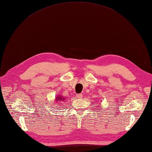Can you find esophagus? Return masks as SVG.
<instances>
[{"label":"esophagus","mask_w":152,"mask_h":152,"mask_svg":"<svg viewBox=\"0 0 152 152\" xmlns=\"http://www.w3.org/2000/svg\"><path fill=\"white\" fill-rule=\"evenodd\" d=\"M83 96V94H76V97L78 98V99H80V98H82Z\"/></svg>","instance_id":"34e87169"}]
</instances>
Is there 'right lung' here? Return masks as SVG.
Returning a JSON list of instances; mask_svg holds the SVG:
<instances>
[{
    "label": "right lung",
    "mask_w": 152,
    "mask_h": 152,
    "mask_svg": "<svg viewBox=\"0 0 152 152\" xmlns=\"http://www.w3.org/2000/svg\"><path fill=\"white\" fill-rule=\"evenodd\" d=\"M65 98L63 96H61V95H57V96H56V98H55V102H63L65 101Z\"/></svg>",
    "instance_id": "right-lung-1"
}]
</instances>
